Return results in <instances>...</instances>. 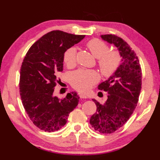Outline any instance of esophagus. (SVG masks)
I'll return each mask as SVG.
<instances>
[{
	"mask_svg": "<svg viewBox=\"0 0 160 160\" xmlns=\"http://www.w3.org/2000/svg\"><path fill=\"white\" fill-rule=\"evenodd\" d=\"M80 98H87V96L83 93H79Z\"/></svg>",
	"mask_w": 160,
	"mask_h": 160,
	"instance_id": "34e87169",
	"label": "esophagus"
}]
</instances>
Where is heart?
Masks as SVG:
<instances>
[{
  "mask_svg": "<svg viewBox=\"0 0 160 160\" xmlns=\"http://www.w3.org/2000/svg\"><path fill=\"white\" fill-rule=\"evenodd\" d=\"M87 47L91 54L98 58V65L101 73L106 77L112 76L121 64L122 58L119 52L109 51L106 43L100 39H92L87 43ZM63 61L68 68L73 67L76 62V49L70 47L63 54ZM100 79L99 74L92 70H78L72 73L71 84L74 89L87 92Z\"/></svg>",
  "mask_w": 160,
  "mask_h": 160,
  "instance_id": "heart-1",
  "label": "heart"
}]
</instances>
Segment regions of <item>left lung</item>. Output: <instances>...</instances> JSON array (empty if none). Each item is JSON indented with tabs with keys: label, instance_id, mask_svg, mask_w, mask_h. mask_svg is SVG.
Masks as SVG:
<instances>
[{
	"label": "left lung",
	"instance_id": "1",
	"mask_svg": "<svg viewBox=\"0 0 160 160\" xmlns=\"http://www.w3.org/2000/svg\"><path fill=\"white\" fill-rule=\"evenodd\" d=\"M101 38L118 48L122 63L112 76L98 86V89L108 93V99L104 104L93 100L97 112L92 116L89 122L99 132L110 134L122 128L136 108L142 72L136 54L126 41L112 34L102 35Z\"/></svg>",
	"mask_w": 160,
	"mask_h": 160
}]
</instances>
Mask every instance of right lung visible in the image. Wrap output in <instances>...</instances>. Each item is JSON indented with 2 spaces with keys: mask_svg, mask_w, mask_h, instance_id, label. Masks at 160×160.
Wrapping results in <instances>:
<instances>
[{
  "mask_svg": "<svg viewBox=\"0 0 160 160\" xmlns=\"http://www.w3.org/2000/svg\"><path fill=\"white\" fill-rule=\"evenodd\" d=\"M84 37L53 30L35 42L24 58L19 94L28 117L40 130L49 132L60 130L77 106L79 96L76 92L68 93L62 99L53 92L58 82L57 73L63 70L65 51Z\"/></svg>",
  "mask_w": 160,
  "mask_h": 160,
  "instance_id": "1",
  "label": "right lung"
}]
</instances>
